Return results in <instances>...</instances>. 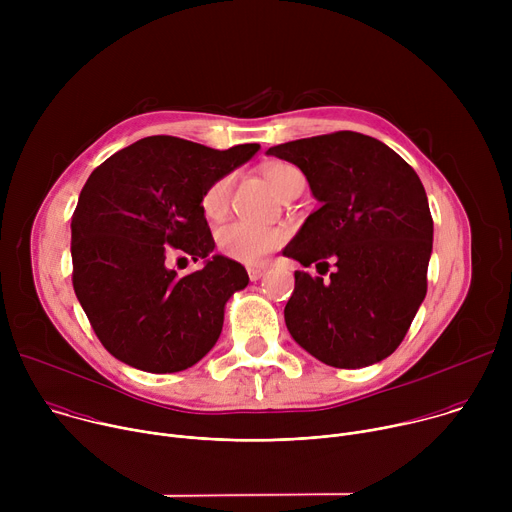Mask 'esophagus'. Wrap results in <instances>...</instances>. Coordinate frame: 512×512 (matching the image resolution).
<instances>
[{
    "mask_svg": "<svg viewBox=\"0 0 512 512\" xmlns=\"http://www.w3.org/2000/svg\"><path fill=\"white\" fill-rule=\"evenodd\" d=\"M247 273H249V279H251V281H257V279H261V277L267 273V267L253 265V267H247Z\"/></svg>",
    "mask_w": 512,
    "mask_h": 512,
    "instance_id": "1",
    "label": "esophagus"
}]
</instances>
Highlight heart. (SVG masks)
<instances>
[{
    "mask_svg": "<svg viewBox=\"0 0 512 512\" xmlns=\"http://www.w3.org/2000/svg\"><path fill=\"white\" fill-rule=\"evenodd\" d=\"M263 178L267 184L283 198L300 172L283 162H269L263 166ZM235 176L231 172L208 182L200 194V210L208 221H221L229 210L231 192ZM285 241V231L279 227L253 225L245 221H235L223 225L216 231V247L225 257L241 263H261L271 251L281 247Z\"/></svg>",
    "mask_w": 512,
    "mask_h": 512,
    "instance_id": "heart-1",
    "label": "heart"
}]
</instances>
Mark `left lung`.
<instances>
[{
  "mask_svg": "<svg viewBox=\"0 0 512 512\" xmlns=\"http://www.w3.org/2000/svg\"><path fill=\"white\" fill-rule=\"evenodd\" d=\"M267 154L296 164L322 202L283 255L326 271L334 263L330 279L294 273L283 310L289 334L336 369L387 358L427 294L433 218L419 176L389 145L356 131L287 141Z\"/></svg>",
  "mask_w": 512,
  "mask_h": 512,
  "instance_id": "obj_1",
  "label": "left lung"
}]
</instances>
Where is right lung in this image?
Segmentation results:
<instances>
[{
	"instance_id": "obj_1",
	"label": "right lung",
	"mask_w": 512,
	"mask_h": 512,
	"mask_svg": "<svg viewBox=\"0 0 512 512\" xmlns=\"http://www.w3.org/2000/svg\"><path fill=\"white\" fill-rule=\"evenodd\" d=\"M257 150L152 135L107 158L83 186L70 223L72 287L101 344L129 367L184 371L221 336L227 300L249 283L245 267L214 255L180 277L170 259L208 257L200 194Z\"/></svg>"
}]
</instances>
